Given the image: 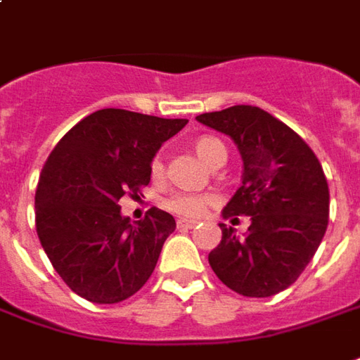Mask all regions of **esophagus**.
<instances>
[{"label": "esophagus", "instance_id": "34e87169", "mask_svg": "<svg viewBox=\"0 0 360 360\" xmlns=\"http://www.w3.org/2000/svg\"><path fill=\"white\" fill-rule=\"evenodd\" d=\"M197 226V220H191V218H177V228L179 230H191Z\"/></svg>", "mask_w": 360, "mask_h": 360}]
</instances>
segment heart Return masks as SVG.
Masks as SVG:
<instances>
[{
  "mask_svg": "<svg viewBox=\"0 0 360 360\" xmlns=\"http://www.w3.org/2000/svg\"><path fill=\"white\" fill-rule=\"evenodd\" d=\"M195 152L198 158L208 165L226 162V146L214 136H200L195 142ZM150 173L154 177H160L163 173V162L160 155H155L150 163ZM214 202V197L206 193H172L162 200V206L173 214L187 216V218H198L206 212V208Z\"/></svg>",
  "mask_w": 360,
  "mask_h": 360,
  "instance_id": "obj_1",
  "label": "heart"
}]
</instances>
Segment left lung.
Listing matches in <instances>:
<instances>
[{"instance_id":"obj_1","label":"left lung","mask_w":360,"mask_h":360,"mask_svg":"<svg viewBox=\"0 0 360 360\" xmlns=\"http://www.w3.org/2000/svg\"><path fill=\"white\" fill-rule=\"evenodd\" d=\"M197 120L238 144L243 179L222 214L251 220L245 238L220 224L222 240L208 263L233 292L278 294L300 276L328 228L329 188L320 160L292 128L259 107L233 105Z\"/></svg>"}]
</instances>
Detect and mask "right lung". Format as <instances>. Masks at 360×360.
I'll list each match as a JSON object with an SVG mask.
<instances>
[{
  "mask_svg": "<svg viewBox=\"0 0 360 360\" xmlns=\"http://www.w3.org/2000/svg\"><path fill=\"white\" fill-rule=\"evenodd\" d=\"M187 122L101 109L50 152L34 197L37 233L52 267L85 300L122 302L154 273L175 218L152 206L132 224L119 200L138 197L155 152Z\"/></svg>",
  "mask_w": 360,
  "mask_h": 360,
  "instance_id": "add662e5",
  "label": "right lung"
}]
</instances>
